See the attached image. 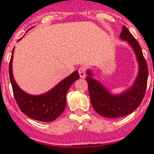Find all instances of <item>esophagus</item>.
I'll return each instance as SVG.
<instances>
[{
    "mask_svg": "<svg viewBox=\"0 0 154 154\" xmlns=\"http://www.w3.org/2000/svg\"><path fill=\"white\" fill-rule=\"evenodd\" d=\"M79 73L82 79H84L86 75V69L85 67H80L79 69Z\"/></svg>",
    "mask_w": 154,
    "mask_h": 154,
    "instance_id": "1",
    "label": "esophagus"
}]
</instances>
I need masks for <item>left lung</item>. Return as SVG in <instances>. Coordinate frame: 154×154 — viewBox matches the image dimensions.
<instances>
[{
  "mask_svg": "<svg viewBox=\"0 0 154 154\" xmlns=\"http://www.w3.org/2000/svg\"><path fill=\"white\" fill-rule=\"evenodd\" d=\"M120 38L133 48L139 64L138 75L130 89L119 95H113L92 77V71H87L86 82L92 107L99 115L107 118L122 117L133 112L140 105L147 85V64L139 42L126 26L123 27Z\"/></svg>",
  "mask_w": 154,
  "mask_h": 154,
  "instance_id": "left-lung-1",
  "label": "left lung"
}]
</instances>
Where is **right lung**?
<instances>
[{
    "mask_svg": "<svg viewBox=\"0 0 154 154\" xmlns=\"http://www.w3.org/2000/svg\"><path fill=\"white\" fill-rule=\"evenodd\" d=\"M20 38L19 40H21ZM14 48L9 63V75L14 96L21 112L31 119L42 122L55 120L63 112L66 106V94L72 84L79 79L78 71L61 81L48 92L39 96L26 93L19 88L14 79L12 61Z\"/></svg>",
    "mask_w": 154,
    "mask_h": 154,
    "instance_id": "1",
    "label": "right lung"
}]
</instances>
